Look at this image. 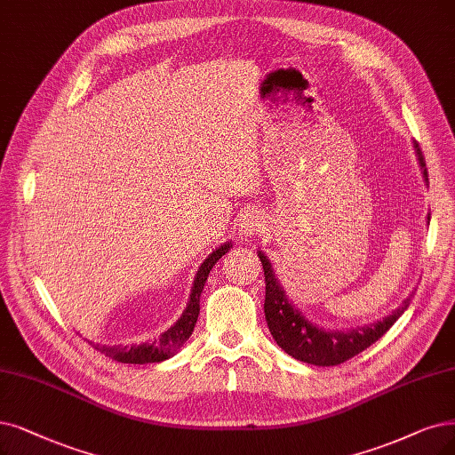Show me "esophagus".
Returning a JSON list of instances; mask_svg holds the SVG:
<instances>
[{"mask_svg": "<svg viewBox=\"0 0 455 455\" xmlns=\"http://www.w3.org/2000/svg\"><path fill=\"white\" fill-rule=\"evenodd\" d=\"M263 226H265L263 220L256 212H248L241 222V233L246 235V237H253V235L263 231Z\"/></svg>", "mask_w": 455, "mask_h": 455, "instance_id": "obj_1", "label": "esophagus"}]
</instances>
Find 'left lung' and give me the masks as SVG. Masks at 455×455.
Masks as SVG:
<instances>
[{"label":"left lung","mask_w":455,"mask_h":455,"mask_svg":"<svg viewBox=\"0 0 455 455\" xmlns=\"http://www.w3.org/2000/svg\"><path fill=\"white\" fill-rule=\"evenodd\" d=\"M414 149H416L418 160H420V166L424 170V177L427 180L426 160L420 151V145L416 141H414ZM259 259L263 263V272H265V319L268 324V331L287 355H291L300 362H306V364L338 366L341 362L356 356L358 353L368 349L370 345H373L380 336L387 334L390 331V326L411 304V297H409L392 315L371 326H364L362 331L324 332L323 329H317L315 324L304 319V315H300L297 307L289 304L283 289L275 278V272H272V267L267 256H263L261 251H259Z\"/></svg>","instance_id":"obj_1"}]
</instances>
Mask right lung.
<instances>
[{"instance_id":"1","label":"right lung","mask_w":455,"mask_h":455,"mask_svg":"<svg viewBox=\"0 0 455 455\" xmlns=\"http://www.w3.org/2000/svg\"><path fill=\"white\" fill-rule=\"evenodd\" d=\"M229 251V243L214 250L211 256L199 267L194 287L190 293V300L187 310L180 315V319L162 334L158 339L143 345H131V347H121V345H114V347H108V345H93V347L102 353L104 356L123 362V364H149V362H162L170 356H173L180 347H183L185 341L194 332V326L199 315V297H202L204 285L207 282V276L211 268L216 265L224 253Z\"/></svg>"}]
</instances>
